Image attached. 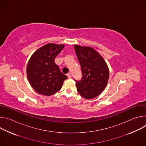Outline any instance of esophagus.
I'll list each match as a JSON object with an SVG mask.
<instances>
[{
  "instance_id": "34e87169",
  "label": "esophagus",
  "mask_w": 146,
  "mask_h": 146,
  "mask_svg": "<svg viewBox=\"0 0 146 146\" xmlns=\"http://www.w3.org/2000/svg\"><path fill=\"white\" fill-rule=\"evenodd\" d=\"M66 75H67V76L68 77V78H71V77H72V76H71V73H68Z\"/></svg>"
}]
</instances>
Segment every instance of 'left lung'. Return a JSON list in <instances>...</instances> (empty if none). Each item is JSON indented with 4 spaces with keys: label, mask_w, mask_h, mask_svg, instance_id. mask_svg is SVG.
I'll list each match as a JSON object with an SVG mask.
<instances>
[{
    "label": "left lung",
    "mask_w": 146,
    "mask_h": 146,
    "mask_svg": "<svg viewBox=\"0 0 146 146\" xmlns=\"http://www.w3.org/2000/svg\"><path fill=\"white\" fill-rule=\"evenodd\" d=\"M75 52L81 66L82 78L76 81L77 90L85 99L98 96L107 86L109 71L102 56L90 47L74 45Z\"/></svg>",
    "instance_id": "8db88e82"
}]
</instances>
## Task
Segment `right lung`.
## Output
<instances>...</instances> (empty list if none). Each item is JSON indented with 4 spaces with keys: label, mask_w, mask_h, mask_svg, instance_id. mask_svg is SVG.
Segmentation results:
<instances>
[{
    "label": "right lung",
    "mask_w": 146,
    "mask_h": 146,
    "mask_svg": "<svg viewBox=\"0 0 146 146\" xmlns=\"http://www.w3.org/2000/svg\"><path fill=\"white\" fill-rule=\"evenodd\" d=\"M64 47V44H47L31 56L27 68V77L37 93L52 95L61 89L64 81L68 78L54 62L55 57Z\"/></svg>",
    "instance_id": "1"
}]
</instances>
